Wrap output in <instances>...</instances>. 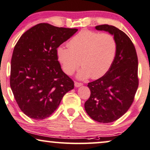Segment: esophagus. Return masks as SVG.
Returning a JSON list of instances; mask_svg holds the SVG:
<instances>
[{
	"label": "esophagus",
	"instance_id": "1",
	"mask_svg": "<svg viewBox=\"0 0 150 150\" xmlns=\"http://www.w3.org/2000/svg\"><path fill=\"white\" fill-rule=\"evenodd\" d=\"M82 85H83L82 83L77 82H75V87H80V86H82Z\"/></svg>",
	"mask_w": 150,
	"mask_h": 150
}]
</instances>
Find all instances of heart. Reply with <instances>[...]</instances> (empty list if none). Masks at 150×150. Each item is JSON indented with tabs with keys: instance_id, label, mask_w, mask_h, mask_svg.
I'll list each match as a JSON object with an SVG mask.
<instances>
[{
	"instance_id": "heart-1",
	"label": "heart",
	"mask_w": 150,
	"mask_h": 150,
	"mask_svg": "<svg viewBox=\"0 0 150 150\" xmlns=\"http://www.w3.org/2000/svg\"><path fill=\"white\" fill-rule=\"evenodd\" d=\"M68 45L57 47L58 61L68 75H73L81 64L83 68L77 75L81 80L103 76L110 69L117 49L116 40L111 34L86 29L72 38Z\"/></svg>"
}]
</instances>
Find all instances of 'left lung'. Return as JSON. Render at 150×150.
I'll return each instance as SVG.
<instances>
[{
  "label": "left lung",
  "mask_w": 150,
  "mask_h": 150,
  "mask_svg": "<svg viewBox=\"0 0 150 150\" xmlns=\"http://www.w3.org/2000/svg\"><path fill=\"white\" fill-rule=\"evenodd\" d=\"M95 28L114 36L117 54L110 69L100 78L88 83L91 94L84 108L93 120L110 123L125 114L134 100L139 83L138 57L132 41L122 30L108 24Z\"/></svg>",
  "instance_id": "8db88e82"
}]
</instances>
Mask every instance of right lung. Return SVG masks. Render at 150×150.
<instances>
[{
  "label": "right lung",
  "instance_id": "add662e5",
  "mask_svg": "<svg viewBox=\"0 0 150 150\" xmlns=\"http://www.w3.org/2000/svg\"><path fill=\"white\" fill-rule=\"evenodd\" d=\"M77 31L41 23L25 32L14 47L10 87L21 111L36 120L49 117L74 82L63 72L57 49Z\"/></svg>",
  "mask_w": 150,
  "mask_h": 150
}]
</instances>
